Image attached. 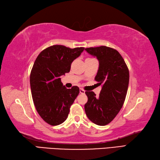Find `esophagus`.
I'll return each instance as SVG.
<instances>
[{
    "label": "esophagus",
    "mask_w": 160,
    "mask_h": 160,
    "mask_svg": "<svg viewBox=\"0 0 160 160\" xmlns=\"http://www.w3.org/2000/svg\"><path fill=\"white\" fill-rule=\"evenodd\" d=\"M80 94H85V91L82 89H80Z\"/></svg>",
    "instance_id": "esophagus-1"
}]
</instances>
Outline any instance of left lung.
I'll return each instance as SVG.
<instances>
[{"label":"left lung","instance_id":"left-lung-1","mask_svg":"<svg viewBox=\"0 0 160 160\" xmlns=\"http://www.w3.org/2000/svg\"><path fill=\"white\" fill-rule=\"evenodd\" d=\"M85 50L98 60L99 67L94 79L102 88L98 97L94 92H85L88 101L85 110L93 123L105 126L116 117L123 106L129 86V69L115 49L100 46Z\"/></svg>","mask_w":160,"mask_h":160}]
</instances>
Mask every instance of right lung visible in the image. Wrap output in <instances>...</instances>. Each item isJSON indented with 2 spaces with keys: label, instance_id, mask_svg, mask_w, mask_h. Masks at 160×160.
<instances>
[{
  "label": "right lung",
  "instance_id": "right-lung-1",
  "mask_svg": "<svg viewBox=\"0 0 160 160\" xmlns=\"http://www.w3.org/2000/svg\"><path fill=\"white\" fill-rule=\"evenodd\" d=\"M84 49L52 45L40 52L35 61L30 75L32 98L37 112L50 125H59L66 120L79 94L78 87L67 89L63 85L61 76L70 72L72 62Z\"/></svg>",
  "mask_w": 160,
  "mask_h": 160
}]
</instances>
